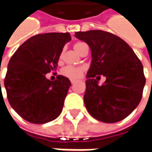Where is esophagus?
<instances>
[{
    "instance_id": "obj_1",
    "label": "esophagus",
    "mask_w": 152,
    "mask_h": 152,
    "mask_svg": "<svg viewBox=\"0 0 152 152\" xmlns=\"http://www.w3.org/2000/svg\"><path fill=\"white\" fill-rule=\"evenodd\" d=\"M76 80H71V82H72V84H74V83H76Z\"/></svg>"
}]
</instances>
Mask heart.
<instances>
[{"instance_id": "heart-1", "label": "heart", "mask_w": 152, "mask_h": 152, "mask_svg": "<svg viewBox=\"0 0 152 152\" xmlns=\"http://www.w3.org/2000/svg\"><path fill=\"white\" fill-rule=\"evenodd\" d=\"M86 44L83 42H76V44H74V50H76L77 53L80 52V49L82 48V46H85ZM62 57V54L60 56V59H61ZM84 67H76V66H66L62 70L63 75L65 76H66L70 79H77V78H80L82 73L84 72Z\"/></svg>"}]
</instances>
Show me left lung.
Segmentation results:
<instances>
[{
  "instance_id": "obj_1",
  "label": "left lung",
  "mask_w": 152,
  "mask_h": 152,
  "mask_svg": "<svg viewBox=\"0 0 152 152\" xmlns=\"http://www.w3.org/2000/svg\"><path fill=\"white\" fill-rule=\"evenodd\" d=\"M75 37L88 44L91 50L84 96L88 112L106 123L125 119L142 97L145 78L141 61L131 46L114 34L93 30L77 31ZM100 75L107 78L102 86L98 85Z\"/></svg>"
}]
</instances>
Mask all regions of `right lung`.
Returning a JSON list of instances; mask_svg holds the SVG:
<instances>
[{"label": "right lung", "instance_id": "add662e5", "mask_svg": "<svg viewBox=\"0 0 152 152\" xmlns=\"http://www.w3.org/2000/svg\"><path fill=\"white\" fill-rule=\"evenodd\" d=\"M71 40L68 32L38 34L25 41L9 61L4 80L7 99L31 123L51 121L62 111L72 83L60 75L52 81L46 74L56 71L63 47Z\"/></svg>", "mask_w": 152, "mask_h": 152}]
</instances>
